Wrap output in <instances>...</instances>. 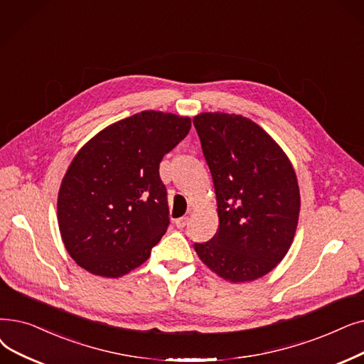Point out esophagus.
<instances>
[{
  "instance_id": "obj_1",
  "label": "esophagus",
  "mask_w": 364,
  "mask_h": 364,
  "mask_svg": "<svg viewBox=\"0 0 364 364\" xmlns=\"http://www.w3.org/2000/svg\"><path fill=\"white\" fill-rule=\"evenodd\" d=\"M187 221H188V217H180V218L176 220V226L178 229H183L187 225Z\"/></svg>"
}]
</instances>
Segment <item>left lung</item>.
Returning a JSON list of instances; mask_svg holds the SVG:
<instances>
[{
	"instance_id": "8db88e82",
	"label": "left lung",
	"mask_w": 364,
	"mask_h": 364,
	"mask_svg": "<svg viewBox=\"0 0 364 364\" xmlns=\"http://www.w3.org/2000/svg\"><path fill=\"white\" fill-rule=\"evenodd\" d=\"M193 124L213 176L220 223L195 251L218 277L255 281L271 272L293 242L300 211L296 172L269 134L247 117L200 113Z\"/></svg>"
}]
</instances>
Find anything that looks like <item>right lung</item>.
<instances>
[{
    "label": "right lung",
    "mask_w": 364,
    "mask_h": 364,
    "mask_svg": "<svg viewBox=\"0 0 364 364\" xmlns=\"http://www.w3.org/2000/svg\"><path fill=\"white\" fill-rule=\"evenodd\" d=\"M191 117L141 112L107 126L78 150L58 195L62 241L78 266L117 278L143 264L169 226L164 156Z\"/></svg>",
    "instance_id": "right-lung-1"
}]
</instances>
